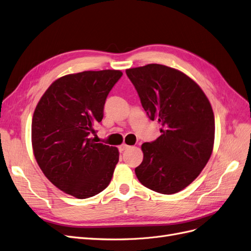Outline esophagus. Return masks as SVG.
Segmentation results:
<instances>
[{"instance_id": "obj_1", "label": "esophagus", "mask_w": 251, "mask_h": 251, "mask_svg": "<svg viewBox=\"0 0 251 251\" xmlns=\"http://www.w3.org/2000/svg\"><path fill=\"white\" fill-rule=\"evenodd\" d=\"M129 147H130V146H128L127 144H125V143H123V144H122V145H120L119 149H120V151H124V150L128 149V148H129Z\"/></svg>"}]
</instances>
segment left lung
<instances>
[{"label": "left lung", "mask_w": 251, "mask_h": 251, "mask_svg": "<svg viewBox=\"0 0 251 251\" xmlns=\"http://www.w3.org/2000/svg\"><path fill=\"white\" fill-rule=\"evenodd\" d=\"M150 120L161 135L142 144L144 154L134 169L141 184L174 195L196 180L209 161L214 116L201 87L182 71L160 64L126 69Z\"/></svg>", "instance_id": "left-lung-1"}]
</instances>
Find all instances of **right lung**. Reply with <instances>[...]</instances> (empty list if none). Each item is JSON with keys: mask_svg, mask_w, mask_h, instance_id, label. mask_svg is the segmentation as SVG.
Wrapping results in <instances>:
<instances>
[{"mask_svg": "<svg viewBox=\"0 0 251 251\" xmlns=\"http://www.w3.org/2000/svg\"><path fill=\"white\" fill-rule=\"evenodd\" d=\"M121 70L83 71L59 77L35 107L31 124L33 154L55 187L87 199L109 185L119 150L96 143L94 126L102 121L109 91Z\"/></svg>", "mask_w": 251, "mask_h": 251, "instance_id": "right-lung-1", "label": "right lung"}]
</instances>
